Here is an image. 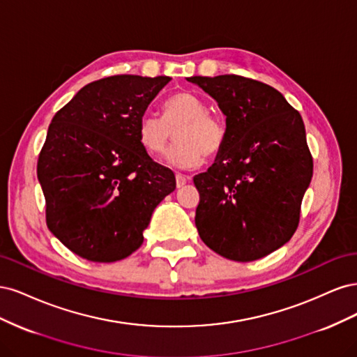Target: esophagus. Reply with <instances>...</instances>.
Returning a JSON list of instances; mask_svg holds the SVG:
<instances>
[{"mask_svg":"<svg viewBox=\"0 0 357 357\" xmlns=\"http://www.w3.org/2000/svg\"><path fill=\"white\" fill-rule=\"evenodd\" d=\"M176 183H177V188H183L188 183V177L183 174H176Z\"/></svg>","mask_w":357,"mask_h":357,"instance_id":"esophagus-1","label":"esophagus"}]
</instances>
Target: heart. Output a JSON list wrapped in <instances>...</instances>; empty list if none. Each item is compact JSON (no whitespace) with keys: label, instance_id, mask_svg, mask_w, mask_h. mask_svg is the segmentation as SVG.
Segmentation results:
<instances>
[{"label":"heart","instance_id":"heart-1","mask_svg":"<svg viewBox=\"0 0 357 357\" xmlns=\"http://www.w3.org/2000/svg\"><path fill=\"white\" fill-rule=\"evenodd\" d=\"M176 131V144L167 152V162L180 169L199 167L205 155H218L226 139V128L220 119L208 113V107L195 93L183 91L164 104L162 119L144 114L138 122V143L149 156H160L168 146L169 129Z\"/></svg>","mask_w":357,"mask_h":357}]
</instances>
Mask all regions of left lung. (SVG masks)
Masks as SVG:
<instances>
[{"label": "left lung", "instance_id": "8db88e82", "mask_svg": "<svg viewBox=\"0 0 357 357\" xmlns=\"http://www.w3.org/2000/svg\"><path fill=\"white\" fill-rule=\"evenodd\" d=\"M226 116V139L214 164L193 177L195 225L218 255L238 262L284 245L299 223L312 177L301 114L277 89L241 75L189 77Z\"/></svg>", "mask_w": 357, "mask_h": 357}]
</instances>
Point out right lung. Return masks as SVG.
Returning <instances> with one entry per match:
<instances>
[{
    "label": "right lung",
    "mask_w": 357,
    "mask_h": 357,
    "mask_svg": "<svg viewBox=\"0 0 357 357\" xmlns=\"http://www.w3.org/2000/svg\"><path fill=\"white\" fill-rule=\"evenodd\" d=\"M171 77L113 75L86 84L55 114L37 164L50 232L92 262H116L143 244L174 172L138 143V122Z\"/></svg>",
    "instance_id": "obj_1"
}]
</instances>
